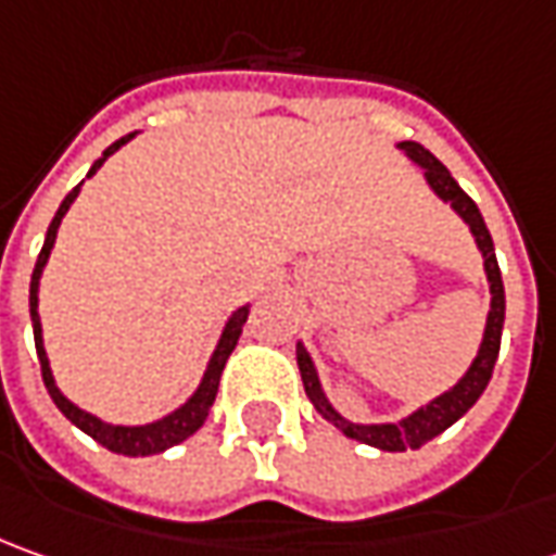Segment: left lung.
<instances>
[{
  "label": "left lung",
  "instance_id": "1",
  "mask_svg": "<svg viewBox=\"0 0 556 556\" xmlns=\"http://www.w3.org/2000/svg\"><path fill=\"white\" fill-rule=\"evenodd\" d=\"M400 150L409 156L412 163L418 165L425 172V181L431 187L433 193L440 200L450 205L452 212L458 218L468 224L470 237L477 242L480 255H483V270H486L489 282V314L486 326H483V341L477 348V356L470 359L468 372L462 375L450 391H443L440 396H433L431 403L418 406L415 412H409L406 418L400 421H375V425H359V421H351L344 418L341 412L329 403V396L323 391V381H319V372L314 366V356L307 354L304 341L295 344L298 356V369H301V381H304V391L311 396L314 409L329 421L336 425L338 431L351 440H359L366 446H375L381 452H406V450H421L425 443H431L433 437L452 428L465 412L480 400V393L486 391L489 378H492V369H495V359H498V348H502V326H505V286H502V270H498V261H495V245H492V237L486 230V220L480 215L477 202L470 200L468 193L458 187V181L450 175V168L440 163L433 156L431 150L418 144V141H400Z\"/></svg>",
  "mask_w": 556,
  "mask_h": 556
}]
</instances>
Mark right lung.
I'll return each mask as SVG.
<instances>
[{
	"instance_id": "obj_1",
	"label": "right lung",
	"mask_w": 556,
	"mask_h": 556,
	"mask_svg": "<svg viewBox=\"0 0 556 556\" xmlns=\"http://www.w3.org/2000/svg\"><path fill=\"white\" fill-rule=\"evenodd\" d=\"M135 135H138V131H131V135L119 138L116 144L106 147L104 156H101V160H94V165L88 168L86 178H91V175H94V172H98V168H101V165H104L106 160L119 150V147L128 144ZM79 187H83V184H76L67 197H64L61 208L54 212V218H51L49 224V233H46V242H42V252H39L36 267H33V279H29V319H33V338H36V354H39V366H42V381H46V388H49L54 406L64 412L79 431L88 433L91 440H98L104 450L116 452V455H131V458H138V455H156V452H165V450H172V446H178V443H184L187 437H193V433L200 431L202 425H205L208 409H212V403H215V393H218V381H220V372H224V363H227V356L233 354V348H237V341H240L242 336V323H245V316H249V304H242V307H237L233 314L227 316V323H224V329H220L218 344H215V351H212L208 363H205V372H202L197 391L190 393V396H187L175 412H168V415L156 418V421H150V425H110V421H104V418H98V415H91V412L79 409L73 400H67V396L61 393L58 381H54V375H51L49 354H46V341H42V319H39V279H42V270H46V264H49L54 240H58V227H61V220H64V215L70 212L73 200L79 197Z\"/></svg>"
}]
</instances>
